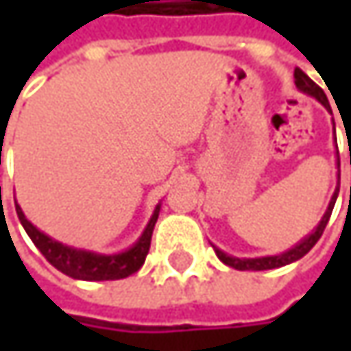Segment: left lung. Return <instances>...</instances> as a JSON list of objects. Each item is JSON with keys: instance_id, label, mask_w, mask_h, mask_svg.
<instances>
[{"instance_id": "8db88e82", "label": "left lung", "mask_w": 351, "mask_h": 351, "mask_svg": "<svg viewBox=\"0 0 351 351\" xmlns=\"http://www.w3.org/2000/svg\"><path fill=\"white\" fill-rule=\"evenodd\" d=\"M295 85H297L299 91H303V93L315 97L317 101L331 113V107H329L327 95L323 93V89H321L319 85H315L301 69L295 71ZM333 132H335V123H333ZM337 169H339V154H337ZM337 184H339V173H337ZM337 193H339V186H335V191H333V195H331V201H329V205H327V209H325L321 221L317 223L315 230H313L307 238H303L299 244L293 245L291 250H287V252H282V254H276V256H262V258H236V256L226 254V252L219 250L217 245H213V250H215L217 258H219L223 264H228V266H232V268H236V270H272V268H280V266H287V264H291V262H297V260L303 258V256L317 244V240L321 238V234H323V230H325V226H327V221H329V217H331V211H333Z\"/></svg>"}]
</instances>
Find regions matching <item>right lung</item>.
<instances>
[{
    "mask_svg": "<svg viewBox=\"0 0 351 351\" xmlns=\"http://www.w3.org/2000/svg\"><path fill=\"white\" fill-rule=\"evenodd\" d=\"M16 213H18L20 223L24 226L26 234L30 236V240L42 252V256L62 274L77 278V280H119V278H125L142 268L146 254L150 250L152 232H154V226H156V219L160 213V203L154 207V213H152L150 221L146 223L138 242L117 254H97L91 250H81V247L56 242L26 219V215L18 203H16Z\"/></svg>",
    "mask_w": 351,
    "mask_h": 351,
    "instance_id": "obj_1",
    "label": "right lung"
}]
</instances>
